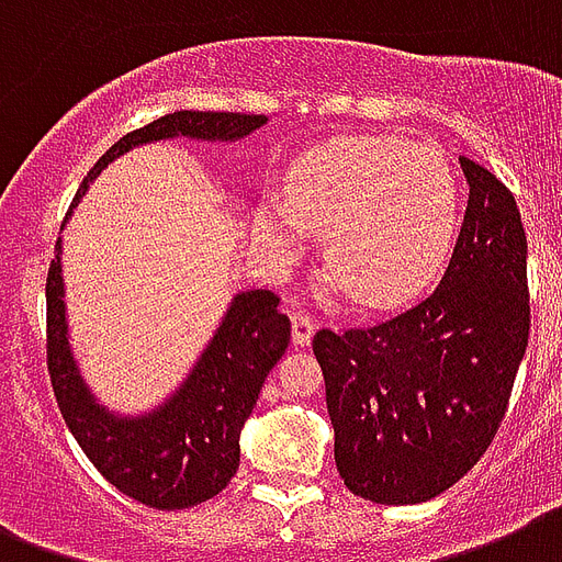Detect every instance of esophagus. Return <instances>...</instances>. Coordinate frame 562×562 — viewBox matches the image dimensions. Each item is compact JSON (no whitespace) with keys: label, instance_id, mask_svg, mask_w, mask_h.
Masks as SVG:
<instances>
[{"label":"esophagus","instance_id":"esophagus-1","mask_svg":"<svg viewBox=\"0 0 562 562\" xmlns=\"http://www.w3.org/2000/svg\"><path fill=\"white\" fill-rule=\"evenodd\" d=\"M290 319H293V346H311L316 322L304 311H290Z\"/></svg>","mask_w":562,"mask_h":562}]
</instances>
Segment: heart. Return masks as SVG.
Returning a JSON list of instances; mask_svg holds the SVG:
<instances>
[{
    "instance_id": "b5f03b06",
    "label": "heart",
    "mask_w": 562,
    "mask_h": 562,
    "mask_svg": "<svg viewBox=\"0 0 562 562\" xmlns=\"http://www.w3.org/2000/svg\"><path fill=\"white\" fill-rule=\"evenodd\" d=\"M460 225L454 169L434 146L402 137H337L307 151L286 199L263 195L255 228L295 251L304 228L325 237V276L349 302L393 307L437 278Z\"/></svg>"
}]
</instances>
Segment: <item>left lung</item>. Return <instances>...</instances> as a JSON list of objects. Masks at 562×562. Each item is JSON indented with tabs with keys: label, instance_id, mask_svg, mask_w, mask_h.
I'll use <instances>...</instances> for the list:
<instances>
[{
	"label": "left lung",
	"instance_id": "obj_1",
	"mask_svg": "<svg viewBox=\"0 0 562 562\" xmlns=\"http://www.w3.org/2000/svg\"><path fill=\"white\" fill-rule=\"evenodd\" d=\"M469 204L434 293L372 328L316 330L334 460L351 493L419 504L493 442L528 349V240L516 199L460 158Z\"/></svg>",
	"mask_w": 562,
	"mask_h": 562
}]
</instances>
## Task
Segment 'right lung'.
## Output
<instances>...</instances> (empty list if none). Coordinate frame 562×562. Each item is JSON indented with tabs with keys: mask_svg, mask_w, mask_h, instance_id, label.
I'll list each match as a JSON object with an SVG mask.
<instances>
[{
	"mask_svg": "<svg viewBox=\"0 0 562 562\" xmlns=\"http://www.w3.org/2000/svg\"><path fill=\"white\" fill-rule=\"evenodd\" d=\"M267 125L263 114L176 111L125 134L95 160L72 207L111 160L143 143H234ZM69 207V213H72ZM67 213V220H69ZM64 220V222H67ZM46 278V363L60 416L104 481L155 510H184L220 495L240 467V430L290 342V319L272 290L237 293L220 328L167 402L149 413L123 416L95 402L69 349L60 237Z\"/></svg>",
	"mask_w": 562,
	"mask_h": 562,
	"instance_id": "right-lung-1",
	"label": "right lung"
}]
</instances>
